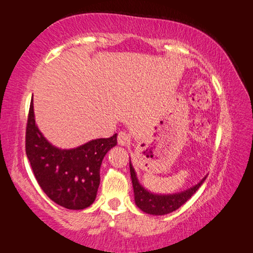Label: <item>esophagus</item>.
Listing matches in <instances>:
<instances>
[{
    "mask_svg": "<svg viewBox=\"0 0 253 253\" xmlns=\"http://www.w3.org/2000/svg\"><path fill=\"white\" fill-rule=\"evenodd\" d=\"M129 142H130V138L125 133V131H120V133L118 134V144L122 146H126L129 144Z\"/></svg>",
    "mask_w": 253,
    "mask_h": 253,
    "instance_id": "esophagus-1",
    "label": "esophagus"
}]
</instances>
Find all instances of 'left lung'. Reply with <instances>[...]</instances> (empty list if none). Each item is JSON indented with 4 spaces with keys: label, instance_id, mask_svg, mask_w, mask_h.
<instances>
[{
    "label": "left lung",
    "instance_id": "8db88e82",
    "mask_svg": "<svg viewBox=\"0 0 253 253\" xmlns=\"http://www.w3.org/2000/svg\"><path fill=\"white\" fill-rule=\"evenodd\" d=\"M130 159V158H129ZM129 170H130V178L133 183L134 190V199L135 205H136L143 212L154 214V216H164V214L170 213L183 206L195 192H197L207 178V175L200 180L194 186L187 188L185 191L178 192V193L172 194H159L153 193L149 191L148 188L139 183L137 178L136 171L131 165L129 160Z\"/></svg>",
    "mask_w": 253,
    "mask_h": 253
}]
</instances>
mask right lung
<instances>
[{
  "label": "right lung",
  "instance_id": "obj_1",
  "mask_svg": "<svg viewBox=\"0 0 253 253\" xmlns=\"http://www.w3.org/2000/svg\"><path fill=\"white\" fill-rule=\"evenodd\" d=\"M116 145L117 134L92 139L74 149L58 148L39 129L33 101L30 103L26 153L41 188L63 208L82 210L92 205L100 185L101 164Z\"/></svg>",
  "mask_w": 253,
  "mask_h": 253
}]
</instances>
